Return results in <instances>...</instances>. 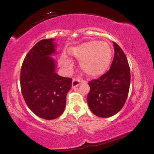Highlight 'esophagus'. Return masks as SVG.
Returning a JSON list of instances; mask_svg holds the SVG:
<instances>
[{
  "instance_id": "34e87169",
  "label": "esophagus",
  "mask_w": 154,
  "mask_h": 154,
  "mask_svg": "<svg viewBox=\"0 0 154 154\" xmlns=\"http://www.w3.org/2000/svg\"><path fill=\"white\" fill-rule=\"evenodd\" d=\"M79 83H80V81L78 79H73L72 82V88H75L79 85Z\"/></svg>"
}]
</instances>
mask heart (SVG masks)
<instances>
[{
	"instance_id": "b5f03b06",
	"label": "heart",
	"mask_w": 154,
	"mask_h": 154,
	"mask_svg": "<svg viewBox=\"0 0 154 154\" xmlns=\"http://www.w3.org/2000/svg\"><path fill=\"white\" fill-rule=\"evenodd\" d=\"M69 54L79 61V66L85 74L90 77H98L105 72L110 66L113 52L110 45L106 42L89 41L70 48ZM60 63L69 69L71 63L66 56H61Z\"/></svg>"
}]
</instances>
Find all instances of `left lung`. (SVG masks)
<instances>
[{"mask_svg":"<svg viewBox=\"0 0 154 154\" xmlns=\"http://www.w3.org/2000/svg\"><path fill=\"white\" fill-rule=\"evenodd\" d=\"M114 56L110 69L98 79L88 82L91 91L87 97L90 109L99 117H111L122 109L130 85V70L125 53L113 43Z\"/></svg>","mask_w":154,"mask_h":154,"instance_id":"1","label":"left lung"}]
</instances>
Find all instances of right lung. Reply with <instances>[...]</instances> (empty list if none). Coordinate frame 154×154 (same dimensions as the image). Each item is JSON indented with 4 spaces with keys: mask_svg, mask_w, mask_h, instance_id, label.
<instances>
[{
    "mask_svg": "<svg viewBox=\"0 0 154 154\" xmlns=\"http://www.w3.org/2000/svg\"><path fill=\"white\" fill-rule=\"evenodd\" d=\"M55 39L39 41L28 52L20 74L21 90L29 109L44 119H54L63 114L72 79L56 72Z\"/></svg>",
    "mask_w": 154,
    "mask_h": 154,
    "instance_id": "obj_1",
    "label": "right lung"
}]
</instances>
